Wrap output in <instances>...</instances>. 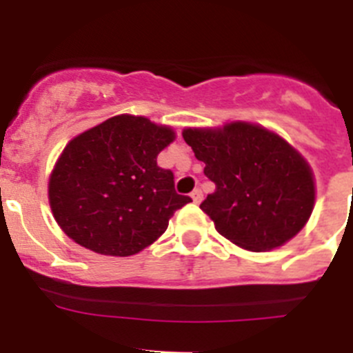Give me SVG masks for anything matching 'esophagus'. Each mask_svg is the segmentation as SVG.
<instances>
[{"label":"esophagus","mask_w":353,"mask_h":353,"mask_svg":"<svg viewBox=\"0 0 353 353\" xmlns=\"http://www.w3.org/2000/svg\"><path fill=\"white\" fill-rule=\"evenodd\" d=\"M191 198L194 203H201V199H203V192H201V189H194V191L191 192Z\"/></svg>","instance_id":"1"}]
</instances>
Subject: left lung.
<instances>
[{"label": "left lung", "mask_w": 353, "mask_h": 353, "mask_svg": "<svg viewBox=\"0 0 353 353\" xmlns=\"http://www.w3.org/2000/svg\"><path fill=\"white\" fill-rule=\"evenodd\" d=\"M182 136L215 183L199 208L230 242L270 251L304 228L314 207L313 171L285 139L248 121Z\"/></svg>", "instance_id": "1"}]
</instances>
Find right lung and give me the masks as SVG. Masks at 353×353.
<instances>
[{"label": "right lung", "mask_w": 353, "mask_h": 353, "mask_svg": "<svg viewBox=\"0 0 353 353\" xmlns=\"http://www.w3.org/2000/svg\"><path fill=\"white\" fill-rule=\"evenodd\" d=\"M173 129L145 117L118 114L72 139L49 179L56 223L83 248L132 256L166 232L171 215L191 201L157 155Z\"/></svg>", "instance_id": "1"}]
</instances>
